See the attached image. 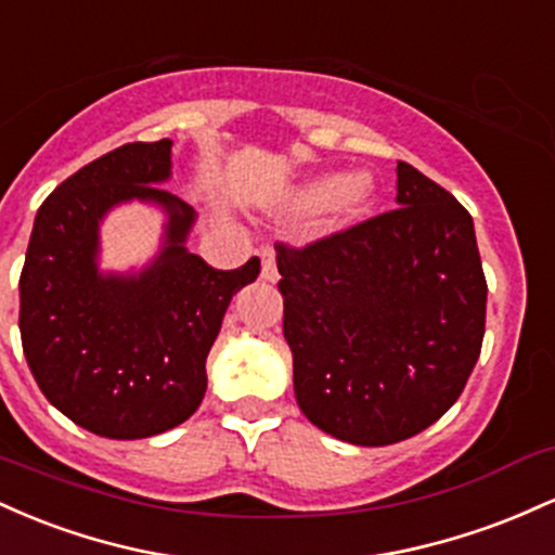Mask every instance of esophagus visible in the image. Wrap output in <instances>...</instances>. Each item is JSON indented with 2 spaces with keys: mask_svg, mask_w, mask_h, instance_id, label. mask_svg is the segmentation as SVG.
Segmentation results:
<instances>
[{
  "mask_svg": "<svg viewBox=\"0 0 555 555\" xmlns=\"http://www.w3.org/2000/svg\"><path fill=\"white\" fill-rule=\"evenodd\" d=\"M259 257H261V278H264L267 283H275V280H278L275 248H272V246H261L259 248Z\"/></svg>",
  "mask_w": 555,
  "mask_h": 555,
  "instance_id": "obj_1",
  "label": "esophagus"
}]
</instances>
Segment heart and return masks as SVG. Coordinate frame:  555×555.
Listing matches in <instances>:
<instances>
[{"instance_id":"heart-1","label":"heart","mask_w":555,"mask_h":555,"mask_svg":"<svg viewBox=\"0 0 555 555\" xmlns=\"http://www.w3.org/2000/svg\"><path fill=\"white\" fill-rule=\"evenodd\" d=\"M372 194H375V183L366 172H348L340 178H320L309 183L298 194V204L309 209L333 207L344 215H357L370 204Z\"/></svg>"}]
</instances>
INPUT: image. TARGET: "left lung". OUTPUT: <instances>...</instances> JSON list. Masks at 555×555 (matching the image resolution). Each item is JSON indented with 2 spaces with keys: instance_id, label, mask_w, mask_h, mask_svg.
<instances>
[{
  "instance_id": "8db88e82",
  "label": "left lung",
  "mask_w": 555,
  "mask_h": 555,
  "mask_svg": "<svg viewBox=\"0 0 555 555\" xmlns=\"http://www.w3.org/2000/svg\"><path fill=\"white\" fill-rule=\"evenodd\" d=\"M396 209L314 244H275L298 409L353 446H390L462 396L485 335L472 215L406 162Z\"/></svg>"
}]
</instances>
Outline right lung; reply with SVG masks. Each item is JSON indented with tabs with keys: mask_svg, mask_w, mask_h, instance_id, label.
<instances>
[{
	"mask_svg": "<svg viewBox=\"0 0 555 555\" xmlns=\"http://www.w3.org/2000/svg\"><path fill=\"white\" fill-rule=\"evenodd\" d=\"M170 149L126 143L60 183L36 211L21 272L23 353L41 393L112 440L152 438L196 412L230 298L259 275V257L215 270L185 248L196 211L162 189ZM126 201L166 209L163 251L141 273H102L98 222Z\"/></svg>",
	"mask_w": 555,
	"mask_h": 555,
	"instance_id": "1",
	"label": "right lung"
}]
</instances>
